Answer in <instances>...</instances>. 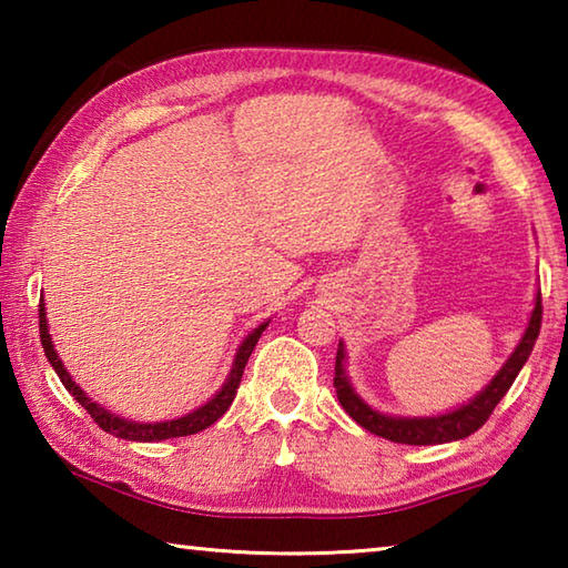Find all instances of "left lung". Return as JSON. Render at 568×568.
<instances>
[{"mask_svg": "<svg viewBox=\"0 0 568 568\" xmlns=\"http://www.w3.org/2000/svg\"><path fill=\"white\" fill-rule=\"evenodd\" d=\"M538 331H541V291L534 297V311L528 315L526 331L521 341L516 343L514 353L508 355L506 363L498 368L496 376L488 381L486 388H480L474 398L460 403L454 410L436 413V416H390V413H383L373 408L371 403H365L358 390L353 388L351 376H348V355H345L343 341L338 343V355H335V378L333 386L338 393L341 406L345 413L363 426L371 434H376L393 444H406V446H436V444H450V440H460L484 426L491 416L498 400L506 396V390L511 388L518 373H521L524 363L534 351V343L538 338Z\"/></svg>", "mask_w": 568, "mask_h": 568, "instance_id": "8db88e82", "label": "left lung"}]
</instances>
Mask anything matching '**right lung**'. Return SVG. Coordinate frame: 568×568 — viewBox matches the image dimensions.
<instances>
[{
    "label": "right lung",
    "mask_w": 568,
    "mask_h": 568,
    "mask_svg": "<svg viewBox=\"0 0 568 568\" xmlns=\"http://www.w3.org/2000/svg\"><path fill=\"white\" fill-rule=\"evenodd\" d=\"M267 318L265 323L257 325L255 331H250L243 343L237 345L235 351V358L233 365H230V373L223 386L215 393L213 398L203 406L185 413V416L180 418H170V420H155V423H140V420H130V418H122V416H114L112 410H108L104 406H100L98 400H92L88 393H84L80 386H77L74 378L67 373L64 363L60 358V353L54 351V341L50 335V323H47V307H44V297H40V338H42V348L47 361L54 368L57 376H60L62 386L72 393V398L80 403V406L90 413L94 418V423L102 430H108V434L124 438V440H140V444H152V440H168V438H180V436H192V434H200V430H205L207 426H213V423L223 416V413L230 408V403H233L237 386H240V378H243V371L247 365L250 353H253L257 338H261L263 331L267 328Z\"/></svg>",
    "instance_id": "obj_1"
}]
</instances>
